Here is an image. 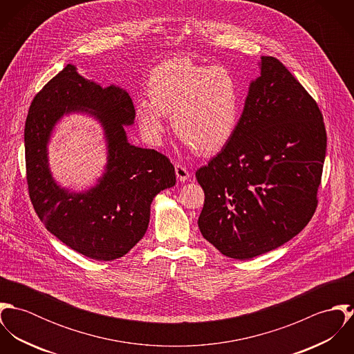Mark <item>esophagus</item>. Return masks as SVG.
I'll list each match as a JSON object with an SVG mask.
<instances>
[{
    "mask_svg": "<svg viewBox=\"0 0 354 354\" xmlns=\"http://www.w3.org/2000/svg\"><path fill=\"white\" fill-rule=\"evenodd\" d=\"M176 174H177V178L180 180V181H187V180H189V171H188V169L184 166V165H181V163H177L176 165Z\"/></svg>",
    "mask_w": 354,
    "mask_h": 354,
    "instance_id": "1",
    "label": "esophagus"
}]
</instances>
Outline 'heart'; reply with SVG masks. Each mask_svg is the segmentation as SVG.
Wrapping results in <instances>:
<instances>
[{
  "label": "heart",
  "mask_w": 354,
  "mask_h": 354,
  "mask_svg": "<svg viewBox=\"0 0 354 354\" xmlns=\"http://www.w3.org/2000/svg\"><path fill=\"white\" fill-rule=\"evenodd\" d=\"M149 101L136 106L143 136L159 145L173 115L174 133L189 150L203 155L222 150L233 138L241 110L236 76L223 66L196 64L177 57L158 64L147 79Z\"/></svg>",
  "instance_id": "obj_1"
}]
</instances>
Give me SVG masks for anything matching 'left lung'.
Here are the masks:
<instances>
[{"instance_id": "left-lung-1", "label": "left lung", "mask_w": 354, "mask_h": 354, "mask_svg": "<svg viewBox=\"0 0 354 354\" xmlns=\"http://www.w3.org/2000/svg\"><path fill=\"white\" fill-rule=\"evenodd\" d=\"M327 133L322 111L275 57H261L230 142L196 171L203 237L233 259L288 243L317 207Z\"/></svg>"}]
</instances>
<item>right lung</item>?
<instances>
[{"label":"right lung","mask_w":354,"mask_h":354,"mask_svg":"<svg viewBox=\"0 0 354 354\" xmlns=\"http://www.w3.org/2000/svg\"><path fill=\"white\" fill-rule=\"evenodd\" d=\"M90 109L102 122L109 149L106 173L84 194H68L50 178L46 145L55 122L73 109ZM135 120L128 93L102 88L68 64L31 102L24 129L30 199L46 229L61 243L94 260H114L145 236L152 199L176 184L170 159L131 146L124 125Z\"/></svg>","instance_id":"obj_1"}]
</instances>
